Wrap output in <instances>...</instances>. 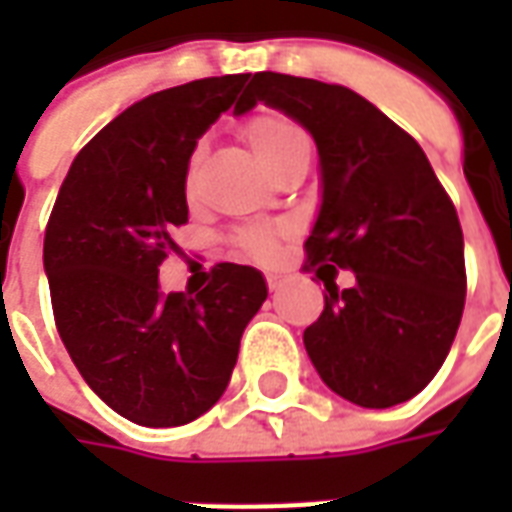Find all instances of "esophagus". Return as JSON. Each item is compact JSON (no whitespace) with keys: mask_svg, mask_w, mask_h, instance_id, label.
Wrapping results in <instances>:
<instances>
[{"mask_svg":"<svg viewBox=\"0 0 512 512\" xmlns=\"http://www.w3.org/2000/svg\"><path fill=\"white\" fill-rule=\"evenodd\" d=\"M266 282H268V290L274 293V290L282 288V282H285V279H282V274H266Z\"/></svg>","mask_w":512,"mask_h":512,"instance_id":"esophagus-1","label":"esophagus"}]
</instances>
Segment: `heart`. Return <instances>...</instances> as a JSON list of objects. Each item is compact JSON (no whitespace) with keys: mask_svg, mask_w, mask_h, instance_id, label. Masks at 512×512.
Instances as JSON below:
<instances>
[{"mask_svg":"<svg viewBox=\"0 0 512 512\" xmlns=\"http://www.w3.org/2000/svg\"><path fill=\"white\" fill-rule=\"evenodd\" d=\"M244 136L255 158L263 164V169H268L274 161H279L282 156H288L290 150H296L299 145H307V136L296 123H290L285 117L279 115H260L252 117L244 126ZM202 158V145L194 150L191 156L189 172H186V180H194V172H197V164ZM235 246L244 252V255L255 257V260H268L277 249V235L271 230H263V227H244L235 233Z\"/></svg>","mask_w":512,"mask_h":512,"instance_id":"b5f03b06","label":"heart"}]
</instances>
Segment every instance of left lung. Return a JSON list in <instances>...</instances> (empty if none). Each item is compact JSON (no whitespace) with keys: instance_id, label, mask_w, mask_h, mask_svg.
Segmentation results:
<instances>
[{"instance_id":"left-lung-1","label":"left lung","mask_w":512,"mask_h":512,"mask_svg":"<svg viewBox=\"0 0 512 512\" xmlns=\"http://www.w3.org/2000/svg\"><path fill=\"white\" fill-rule=\"evenodd\" d=\"M293 117L318 145L321 208L307 238L310 266L348 268L326 285L304 348L323 384L362 408L406 403L439 373L466 299L463 233L414 136L343 84L255 73L235 104ZM307 266V268H310Z\"/></svg>"}]
</instances>
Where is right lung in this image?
I'll return each instance as SVG.
<instances>
[{"mask_svg": "<svg viewBox=\"0 0 512 512\" xmlns=\"http://www.w3.org/2000/svg\"><path fill=\"white\" fill-rule=\"evenodd\" d=\"M246 82L197 79L128 106L73 158L46 227L62 343L95 395L145 428L186 425L224 395L268 296L263 274L235 263L213 268L197 296L158 288L172 233L189 222L191 153Z\"/></svg>", "mask_w": 512, "mask_h": 512, "instance_id": "add662e5", "label": "right lung"}]
</instances>
